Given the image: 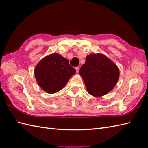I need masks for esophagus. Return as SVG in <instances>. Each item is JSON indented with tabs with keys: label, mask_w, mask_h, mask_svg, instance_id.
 <instances>
[{
	"label": "esophagus",
	"mask_w": 148,
	"mask_h": 148,
	"mask_svg": "<svg viewBox=\"0 0 148 148\" xmlns=\"http://www.w3.org/2000/svg\"><path fill=\"white\" fill-rule=\"evenodd\" d=\"M75 69H76V71H77V72L78 73V71H79V67H76Z\"/></svg>",
	"instance_id": "obj_1"
}]
</instances>
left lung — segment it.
<instances>
[{
  "label": "left lung",
  "instance_id": "8db88e82",
  "mask_svg": "<svg viewBox=\"0 0 148 148\" xmlns=\"http://www.w3.org/2000/svg\"><path fill=\"white\" fill-rule=\"evenodd\" d=\"M79 72L88 93L95 97L110 92L117 84L120 75L117 66L101 53L88 55Z\"/></svg>",
  "mask_w": 148,
  "mask_h": 148
}]
</instances>
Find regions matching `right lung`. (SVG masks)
Wrapping results in <instances>:
<instances>
[{
	"instance_id": "obj_1",
	"label": "right lung",
	"mask_w": 148,
	"mask_h": 148,
	"mask_svg": "<svg viewBox=\"0 0 148 148\" xmlns=\"http://www.w3.org/2000/svg\"><path fill=\"white\" fill-rule=\"evenodd\" d=\"M76 70L68 59L58 53H52L40 61L34 69L39 86L47 93H56L63 88Z\"/></svg>"
}]
</instances>
